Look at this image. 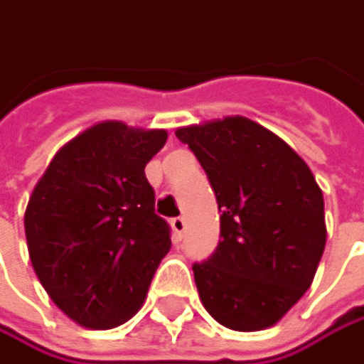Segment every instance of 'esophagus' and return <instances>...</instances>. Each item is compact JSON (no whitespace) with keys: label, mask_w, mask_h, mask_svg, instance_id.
<instances>
[{"label":"esophagus","mask_w":364,"mask_h":364,"mask_svg":"<svg viewBox=\"0 0 364 364\" xmlns=\"http://www.w3.org/2000/svg\"><path fill=\"white\" fill-rule=\"evenodd\" d=\"M170 226H172V232H174V239L176 241L183 237V232H186V220L183 218H172L170 220Z\"/></svg>","instance_id":"1"}]
</instances>
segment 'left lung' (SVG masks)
I'll list each match as a JSON object with an SVG mask.
<instances>
[{"instance_id": "8db88e82", "label": "left lung", "mask_w": 364, "mask_h": 364, "mask_svg": "<svg viewBox=\"0 0 364 364\" xmlns=\"http://www.w3.org/2000/svg\"><path fill=\"white\" fill-rule=\"evenodd\" d=\"M218 198L220 245L196 262L205 309L232 331L277 324L309 290L326 245L324 198L309 166L245 117L176 129Z\"/></svg>"}]
</instances>
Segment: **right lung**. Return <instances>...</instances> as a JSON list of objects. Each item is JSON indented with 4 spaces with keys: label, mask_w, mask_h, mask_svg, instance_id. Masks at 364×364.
I'll return each mask as SVG.
<instances>
[{
    "label": "right lung",
    "mask_w": 364,
    "mask_h": 364,
    "mask_svg": "<svg viewBox=\"0 0 364 364\" xmlns=\"http://www.w3.org/2000/svg\"><path fill=\"white\" fill-rule=\"evenodd\" d=\"M164 129L97 123L57 151L33 188L25 237L53 303L87 328H114L144 303L170 250L144 166Z\"/></svg>",
    "instance_id": "right-lung-1"
}]
</instances>
